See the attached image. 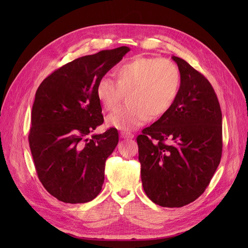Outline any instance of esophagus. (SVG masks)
Returning <instances> with one entry per match:
<instances>
[{
  "mask_svg": "<svg viewBox=\"0 0 248 248\" xmlns=\"http://www.w3.org/2000/svg\"><path fill=\"white\" fill-rule=\"evenodd\" d=\"M120 137H121L122 139H133L134 138L133 133L128 132V131H121L120 132Z\"/></svg>",
  "mask_w": 248,
  "mask_h": 248,
  "instance_id": "obj_1",
  "label": "esophagus"
}]
</instances>
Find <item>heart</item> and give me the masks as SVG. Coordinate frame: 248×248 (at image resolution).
Here are the masks:
<instances>
[{
	"mask_svg": "<svg viewBox=\"0 0 248 248\" xmlns=\"http://www.w3.org/2000/svg\"><path fill=\"white\" fill-rule=\"evenodd\" d=\"M116 81L108 76L97 80V99L107 110L114 109L122 93L126 106L110 114L108 124L121 130H130L150 118L158 119L174 104L181 86V72L167 59L136 57L115 70Z\"/></svg>",
	"mask_w": 248,
	"mask_h": 248,
	"instance_id": "obj_1",
	"label": "heart"
}]
</instances>
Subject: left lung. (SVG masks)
<instances>
[{
  "instance_id": "left-lung-1",
  "label": "left lung",
  "mask_w": 248,
  "mask_h": 248,
  "mask_svg": "<svg viewBox=\"0 0 248 248\" xmlns=\"http://www.w3.org/2000/svg\"><path fill=\"white\" fill-rule=\"evenodd\" d=\"M181 86L171 108L137 138L141 183L161 207L179 208L204 193L222 153V115L209 80L172 56Z\"/></svg>"
}]
</instances>
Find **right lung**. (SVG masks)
Listing matches in <instances>:
<instances>
[{"mask_svg":"<svg viewBox=\"0 0 248 248\" xmlns=\"http://www.w3.org/2000/svg\"><path fill=\"white\" fill-rule=\"evenodd\" d=\"M129 50L121 46L73 60L37 89L29 144L40 182L59 201L80 204L101 191L106 161L119 134L109 128L89 139L103 123L95 88Z\"/></svg>","mask_w":248,"mask_h":248,"instance_id":"right-lung-1","label":"right lung"}]
</instances>
